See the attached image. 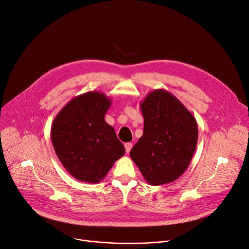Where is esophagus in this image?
Returning <instances> with one entry per match:
<instances>
[{
	"mask_svg": "<svg viewBox=\"0 0 249 249\" xmlns=\"http://www.w3.org/2000/svg\"><path fill=\"white\" fill-rule=\"evenodd\" d=\"M124 146H125L126 153L128 154V153L131 151V149H132V147H133V144H132V143H126Z\"/></svg>",
	"mask_w": 249,
	"mask_h": 249,
	"instance_id": "1",
	"label": "esophagus"
}]
</instances>
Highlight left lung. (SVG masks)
I'll return each mask as SVG.
<instances>
[{
    "label": "left lung",
    "instance_id": "1",
    "mask_svg": "<svg viewBox=\"0 0 249 249\" xmlns=\"http://www.w3.org/2000/svg\"><path fill=\"white\" fill-rule=\"evenodd\" d=\"M144 132L130 157L151 185L170 183L184 173L194 155L195 117L172 93L151 91L141 102Z\"/></svg>",
    "mask_w": 249,
    "mask_h": 249
}]
</instances>
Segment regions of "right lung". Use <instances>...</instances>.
I'll return each instance as SVG.
<instances>
[{"mask_svg":"<svg viewBox=\"0 0 249 249\" xmlns=\"http://www.w3.org/2000/svg\"><path fill=\"white\" fill-rule=\"evenodd\" d=\"M110 105L103 92L89 91L71 99L52 123L55 153L80 181L98 183L125 154L114 128L104 120Z\"/></svg>","mask_w":249,"mask_h":249,"instance_id":"1","label":"right lung"}]
</instances>
